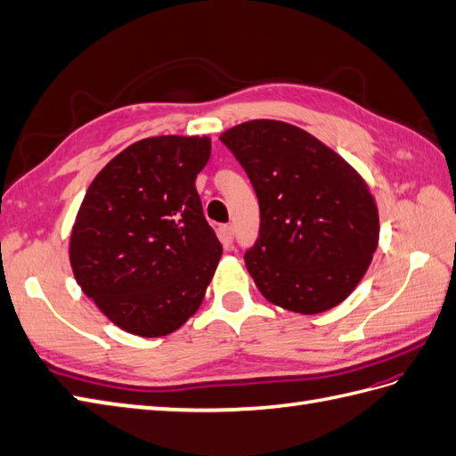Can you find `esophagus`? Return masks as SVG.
Listing matches in <instances>:
<instances>
[{"instance_id": "34e87169", "label": "esophagus", "mask_w": 456, "mask_h": 456, "mask_svg": "<svg viewBox=\"0 0 456 456\" xmlns=\"http://www.w3.org/2000/svg\"><path fill=\"white\" fill-rule=\"evenodd\" d=\"M218 238L222 241V246H224V249H230L232 241H234V230H232V226H220Z\"/></svg>"}]
</instances>
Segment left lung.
I'll use <instances>...</instances> for the list:
<instances>
[{
	"mask_svg": "<svg viewBox=\"0 0 456 456\" xmlns=\"http://www.w3.org/2000/svg\"><path fill=\"white\" fill-rule=\"evenodd\" d=\"M220 141L248 172L261 226L246 266L271 304L302 315L344 302L379 243V213L363 177L312 133L251 119Z\"/></svg>",
	"mask_w": 456,
	"mask_h": 456,
	"instance_id": "obj_1",
	"label": "left lung"
}]
</instances>
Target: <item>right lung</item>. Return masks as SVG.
I'll return each mask as SVG.
<instances>
[{
	"label": "right lung",
	"mask_w": 456,
	"mask_h": 456,
	"mask_svg": "<svg viewBox=\"0 0 456 456\" xmlns=\"http://www.w3.org/2000/svg\"><path fill=\"white\" fill-rule=\"evenodd\" d=\"M208 157L207 135L141 139L88 185L71 230V269L131 335H170L203 302L222 255L195 187Z\"/></svg>",
	"instance_id": "obj_1"
}]
</instances>
